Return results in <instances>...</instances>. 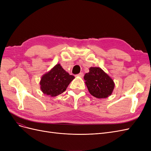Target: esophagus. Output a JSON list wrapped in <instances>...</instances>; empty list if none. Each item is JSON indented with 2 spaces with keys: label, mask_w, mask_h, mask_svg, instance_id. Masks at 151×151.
I'll return each instance as SVG.
<instances>
[{
  "label": "esophagus",
  "mask_w": 151,
  "mask_h": 151,
  "mask_svg": "<svg viewBox=\"0 0 151 151\" xmlns=\"http://www.w3.org/2000/svg\"><path fill=\"white\" fill-rule=\"evenodd\" d=\"M77 76H79V77H83V76H84V74H83V72H80L79 74L77 75Z\"/></svg>",
  "instance_id": "1"
}]
</instances>
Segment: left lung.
Wrapping results in <instances>:
<instances>
[{
  "instance_id": "obj_1",
  "label": "left lung",
  "mask_w": 151,
  "mask_h": 151,
  "mask_svg": "<svg viewBox=\"0 0 151 151\" xmlns=\"http://www.w3.org/2000/svg\"><path fill=\"white\" fill-rule=\"evenodd\" d=\"M84 79L89 93L97 98H106L115 88L113 79L99 67H90Z\"/></svg>"
}]
</instances>
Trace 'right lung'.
Segmentation results:
<instances>
[{
    "label": "right lung",
    "mask_w": 151,
    "mask_h": 151,
    "mask_svg": "<svg viewBox=\"0 0 151 151\" xmlns=\"http://www.w3.org/2000/svg\"><path fill=\"white\" fill-rule=\"evenodd\" d=\"M74 78V76L69 75L58 63L42 76L40 83V89L47 96H57L64 92Z\"/></svg>",
    "instance_id": "add662e5"
}]
</instances>
